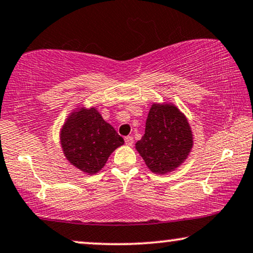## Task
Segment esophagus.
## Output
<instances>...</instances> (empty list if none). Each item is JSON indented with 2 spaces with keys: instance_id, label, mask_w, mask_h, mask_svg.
Masks as SVG:
<instances>
[{
  "instance_id": "esophagus-1",
  "label": "esophagus",
  "mask_w": 253,
  "mask_h": 253,
  "mask_svg": "<svg viewBox=\"0 0 253 253\" xmlns=\"http://www.w3.org/2000/svg\"><path fill=\"white\" fill-rule=\"evenodd\" d=\"M124 140H126V144L127 146H132V144H133V138L131 136H127V137H126V138H124Z\"/></svg>"
}]
</instances>
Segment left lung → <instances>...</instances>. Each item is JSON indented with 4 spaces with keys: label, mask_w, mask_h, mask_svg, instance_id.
Wrapping results in <instances>:
<instances>
[{
    "label": "left lung",
    "mask_w": 253,
    "mask_h": 253,
    "mask_svg": "<svg viewBox=\"0 0 253 253\" xmlns=\"http://www.w3.org/2000/svg\"><path fill=\"white\" fill-rule=\"evenodd\" d=\"M193 134L183 114L172 104H153L147 115L145 133L136 149L155 173H169L187 158Z\"/></svg>",
    "instance_id": "1"
}]
</instances>
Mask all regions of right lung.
Wrapping results in <instances>:
<instances>
[{"instance_id":"add662e5","label":"right lung","mask_w":253,"mask_h":253,"mask_svg":"<svg viewBox=\"0 0 253 253\" xmlns=\"http://www.w3.org/2000/svg\"><path fill=\"white\" fill-rule=\"evenodd\" d=\"M60 139L70 163L89 174L102 169L111 152L124 144L122 137L95 108L72 114L62 126Z\"/></svg>"}]
</instances>
